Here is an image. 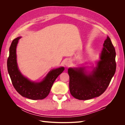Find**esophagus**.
<instances>
[{
	"label": "esophagus",
	"mask_w": 125,
	"mask_h": 125,
	"mask_svg": "<svg viewBox=\"0 0 125 125\" xmlns=\"http://www.w3.org/2000/svg\"><path fill=\"white\" fill-rule=\"evenodd\" d=\"M71 62L70 60H66V61L65 62V65L66 66H68L70 64Z\"/></svg>",
	"instance_id": "obj_1"
}]
</instances>
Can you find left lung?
I'll return each instance as SVG.
<instances>
[{
    "label": "left lung",
    "instance_id": "left-lung-1",
    "mask_svg": "<svg viewBox=\"0 0 125 125\" xmlns=\"http://www.w3.org/2000/svg\"><path fill=\"white\" fill-rule=\"evenodd\" d=\"M116 52L110 38L107 36L95 67L89 71L86 67L69 68V90L72 96L80 100L98 97L106 90L115 73Z\"/></svg>",
    "mask_w": 125,
    "mask_h": 125
}]
</instances>
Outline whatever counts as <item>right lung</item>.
Returning <instances> with one entry per match:
<instances>
[{"mask_svg":"<svg viewBox=\"0 0 125 125\" xmlns=\"http://www.w3.org/2000/svg\"><path fill=\"white\" fill-rule=\"evenodd\" d=\"M21 36L14 39L9 48L7 60V68L12 84L17 91L22 96L33 100H42L50 92L54 81L65 70L63 67L51 70L42 80L35 82L29 80L21 73L17 63L16 49Z\"/></svg>","mask_w":125,"mask_h":125,"instance_id":"right-lung-1","label":"right lung"}]
</instances>
